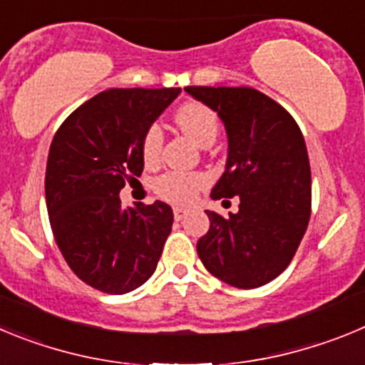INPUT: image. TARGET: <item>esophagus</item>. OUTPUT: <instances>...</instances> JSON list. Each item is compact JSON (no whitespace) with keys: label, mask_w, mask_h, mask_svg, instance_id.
<instances>
[{"label":"esophagus","mask_w":365,"mask_h":365,"mask_svg":"<svg viewBox=\"0 0 365 365\" xmlns=\"http://www.w3.org/2000/svg\"><path fill=\"white\" fill-rule=\"evenodd\" d=\"M188 208H185V206H173V215H175L177 221H180V219L185 217L186 214H188Z\"/></svg>","instance_id":"obj_1"}]
</instances>
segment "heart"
I'll return each instance as SVG.
<instances>
[{"mask_svg": "<svg viewBox=\"0 0 365 365\" xmlns=\"http://www.w3.org/2000/svg\"><path fill=\"white\" fill-rule=\"evenodd\" d=\"M175 124L179 130L201 148H210L217 138L221 124L217 113L201 102H186L175 113ZM146 163H155L163 150V131L159 125H150L140 143ZM206 177L202 173L170 172L155 180V193L172 202H190L195 199L199 190L205 188Z\"/></svg>", "mask_w": 365, "mask_h": 365, "instance_id": "obj_1", "label": "heart"}]
</instances>
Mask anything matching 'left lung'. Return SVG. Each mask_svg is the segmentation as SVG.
<instances>
[{
    "mask_svg": "<svg viewBox=\"0 0 365 365\" xmlns=\"http://www.w3.org/2000/svg\"><path fill=\"white\" fill-rule=\"evenodd\" d=\"M185 91L217 111L227 130V168L212 199L240 197L237 214L206 210L210 228L197 241L199 257L228 285H265L289 267L311 217V166L302 131L291 113L252 87Z\"/></svg>",
    "mask_w": 365,
    "mask_h": 365,
    "instance_id": "1",
    "label": "left lung"
}]
</instances>
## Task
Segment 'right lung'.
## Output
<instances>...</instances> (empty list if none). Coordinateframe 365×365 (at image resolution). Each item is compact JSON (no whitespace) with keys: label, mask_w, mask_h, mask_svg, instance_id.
I'll return each mask as SVG.
<instances>
[{"label":"right lung","mask_w":365,"mask_h":365,"mask_svg":"<svg viewBox=\"0 0 365 365\" xmlns=\"http://www.w3.org/2000/svg\"><path fill=\"white\" fill-rule=\"evenodd\" d=\"M179 93L180 87L102 91L74 109L51 143V228L71 270L96 291L125 294L157 269L172 208L163 201L124 208L118 193L140 177L144 131Z\"/></svg>","instance_id":"obj_1"}]
</instances>
